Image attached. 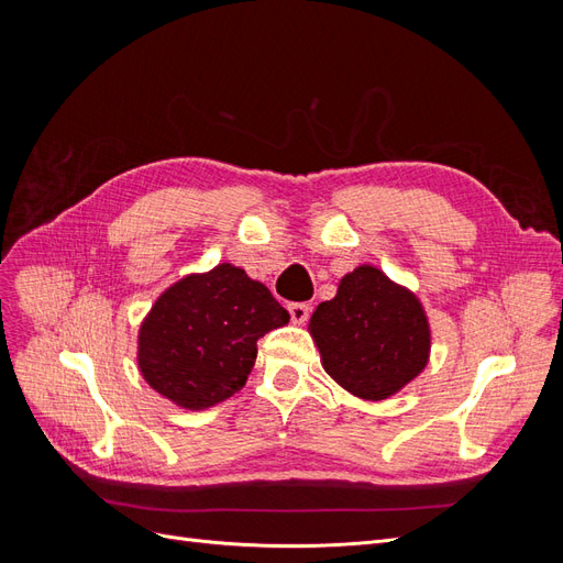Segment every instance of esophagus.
<instances>
[{
	"instance_id": "obj_1",
	"label": "esophagus",
	"mask_w": 563,
	"mask_h": 563,
	"mask_svg": "<svg viewBox=\"0 0 563 563\" xmlns=\"http://www.w3.org/2000/svg\"><path fill=\"white\" fill-rule=\"evenodd\" d=\"M288 314H291V319L296 323H305L310 317V305L308 302H291L288 305Z\"/></svg>"
}]
</instances>
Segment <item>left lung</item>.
I'll list each match as a JSON object with an SVG mask.
<instances>
[{
	"mask_svg": "<svg viewBox=\"0 0 563 563\" xmlns=\"http://www.w3.org/2000/svg\"><path fill=\"white\" fill-rule=\"evenodd\" d=\"M310 333L329 376L354 397L380 401L411 383L428 364L430 323L418 298L362 265L321 302Z\"/></svg>",
	"mask_w": 563,
	"mask_h": 563,
	"instance_id": "left-lung-1",
	"label": "left lung"
}]
</instances>
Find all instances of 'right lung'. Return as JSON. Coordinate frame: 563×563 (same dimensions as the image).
Here are the masks:
<instances>
[{"instance_id":"add662e5","label":"right lung","mask_w":563,"mask_h":563,"mask_svg":"<svg viewBox=\"0 0 563 563\" xmlns=\"http://www.w3.org/2000/svg\"><path fill=\"white\" fill-rule=\"evenodd\" d=\"M288 323L261 282L223 263L190 275L157 298L139 335V366L152 389L199 411L240 391L258 338Z\"/></svg>"}]
</instances>
